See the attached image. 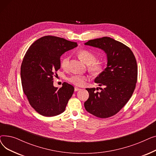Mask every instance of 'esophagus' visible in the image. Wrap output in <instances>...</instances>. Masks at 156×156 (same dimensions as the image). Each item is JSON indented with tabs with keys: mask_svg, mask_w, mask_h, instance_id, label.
Here are the masks:
<instances>
[{
	"mask_svg": "<svg viewBox=\"0 0 156 156\" xmlns=\"http://www.w3.org/2000/svg\"><path fill=\"white\" fill-rule=\"evenodd\" d=\"M79 90H80V88H78V87H75V92L79 91Z\"/></svg>",
	"mask_w": 156,
	"mask_h": 156,
	"instance_id": "1",
	"label": "esophagus"
}]
</instances>
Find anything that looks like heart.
Returning <instances> with one entry per match:
<instances>
[{"mask_svg":"<svg viewBox=\"0 0 156 156\" xmlns=\"http://www.w3.org/2000/svg\"><path fill=\"white\" fill-rule=\"evenodd\" d=\"M80 59L88 64V69L94 75H99L103 70V63L97 60V55L87 49L81 50L78 53ZM69 61V57L66 56L61 62V66L63 69H67ZM88 80V77L85 75L74 74L70 76L68 80L72 84L77 87H82L85 85V81Z\"/></svg>","mask_w":156,"mask_h":156,"instance_id":"obj_1","label":"heart"}]
</instances>
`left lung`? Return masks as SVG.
I'll return each instance as SVG.
<instances>
[{"label": "left lung", "instance_id": "left-lung-1", "mask_svg": "<svg viewBox=\"0 0 156 156\" xmlns=\"http://www.w3.org/2000/svg\"><path fill=\"white\" fill-rule=\"evenodd\" d=\"M85 44L102 49L108 57L107 67L95 79L104 88H100L101 92L95 91V88H86L89 98L85 108L96 117H111L124 107L135 90L138 75L135 57L128 46L108 37Z\"/></svg>", "mask_w": 156, "mask_h": 156}]
</instances>
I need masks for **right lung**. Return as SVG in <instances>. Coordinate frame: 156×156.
Instances as JSON below:
<instances>
[{"label":"right lung","mask_w":156,"mask_h":156,"mask_svg":"<svg viewBox=\"0 0 156 156\" xmlns=\"http://www.w3.org/2000/svg\"><path fill=\"white\" fill-rule=\"evenodd\" d=\"M77 45L47 35L33 43L24 55L21 66L23 90L30 105L41 115L51 117L65 111L75 88L66 82L60 88L54 87L53 79L61 68L62 54Z\"/></svg>","instance_id":"right-lung-1"}]
</instances>
